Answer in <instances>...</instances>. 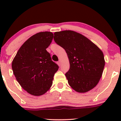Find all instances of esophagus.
<instances>
[{
  "label": "esophagus",
  "mask_w": 121,
  "mask_h": 121,
  "mask_svg": "<svg viewBox=\"0 0 121 121\" xmlns=\"http://www.w3.org/2000/svg\"><path fill=\"white\" fill-rule=\"evenodd\" d=\"M57 64H58V66H60V65H61V62L60 61H59L57 62Z\"/></svg>",
  "instance_id": "34e87169"
}]
</instances>
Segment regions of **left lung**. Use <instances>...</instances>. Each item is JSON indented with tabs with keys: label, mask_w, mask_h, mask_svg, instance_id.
I'll return each instance as SVG.
<instances>
[{
	"label": "left lung",
	"mask_w": 121,
	"mask_h": 121,
	"mask_svg": "<svg viewBox=\"0 0 121 121\" xmlns=\"http://www.w3.org/2000/svg\"><path fill=\"white\" fill-rule=\"evenodd\" d=\"M55 42L66 52L69 70L65 77L69 86L78 92H86L95 87L105 66L102 51L88 38L72 30L54 33Z\"/></svg>",
	"instance_id": "1"
}]
</instances>
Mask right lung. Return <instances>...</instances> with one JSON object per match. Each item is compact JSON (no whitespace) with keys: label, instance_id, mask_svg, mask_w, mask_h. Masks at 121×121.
<instances>
[{"label":"right lung","instance_id":"right-lung-1","mask_svg":"<svg viewBox=\"0 0 121 121\" xmlns=\"http://www.w3.org/2000/svg\"><path fill=\"white\" fill-rule=\"evenodd\" d=\"M53 39L50 31L40 32L23 43L12 64L13 74L28 93L40 96L52 86L53 77L58 69L46 48Z\"/></svg>","mask_w":121,"mask_h":121}]
</instances>
